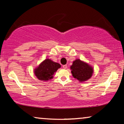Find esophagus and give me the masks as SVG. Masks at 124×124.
<instances>
[{
    "instance_id": "34e87169",
    "label": "esophagus",
    "mask_w": 124,
    "mask_h": 124,
    "mask_svg": "<svg viewBox=\"0 0 124 124\" xmlns=\"http://www.w3.org/2000/svg\"><path fill=\"white\" fill-rule=\"evenodd\" d=\"M67 68V66L66 64L63 65V69H66Z\"/></svg>"
}]
</instances>
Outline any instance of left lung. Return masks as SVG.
I'll return each instance as SVG.
<instances>
[{"mask_svg": "<svg viewBox=\"0 0 124 124\" xmlns=\"http://www.w3.org/2000/svg\"><path fill=\"white\" fill-rule=\"evenodd\" d=\"M70 68L73 77L81 83L91 78L93 73V67L80 59L74 61Z\"/></svg>", "mask_w": 124, "mask_h": 124, "instance_id": "left-lung-1", "label": "left lung"}]
</instances>
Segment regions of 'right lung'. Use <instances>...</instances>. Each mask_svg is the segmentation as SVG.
<instances>
[{
  "label": "right lung",
  "mask_w": 124,
  "mask_h": 124,
  "mask_svg": "<svg viewBox=\"0 0 124 124\" xmlns=\"http://www.w3.org/2000/svg\"><path fill=\"white\" fill-rule=\"evenodd\" d=\"M61 67L60 64L46 58L34 69V73L39 80L46 81L53 78L54 73Z\"/></svg>",
  "instance_id": "add662e5"
}]
</instances>
